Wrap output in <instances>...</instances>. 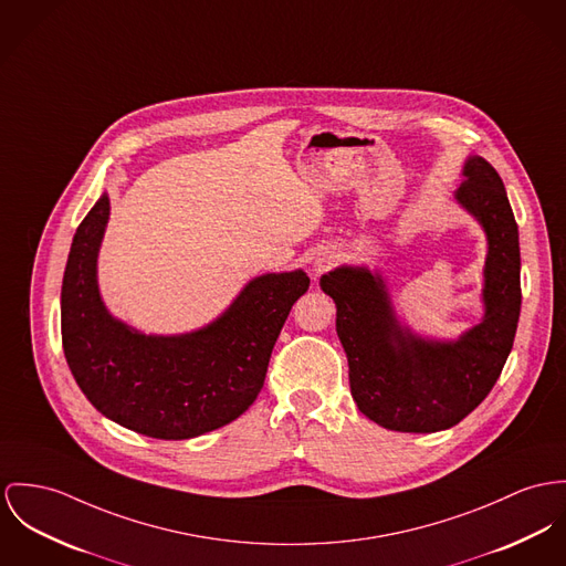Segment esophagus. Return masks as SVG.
Wrapping results in <instances>:
<instances>
[{
	"label": "esophagus",
	"instance_id": "34e87169",
	"mask_svg": "<svg viewBox=\"0 0 566 566\" xmlns=\"http://www.w3.org/2000/svg\"><path fill=\"white\" fill-rule=\"evenodd\" d=\"M332 262H334V254H318V256L314 259V262H312L314 273H323V271H327Z\"/></svg>",
	"mask_w": 566,
	"mask_h": 566
}]
</instances>
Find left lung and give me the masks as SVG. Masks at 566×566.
I'll list each match as a JSON object with an SVG mask.
<instances>
[{"label": "left lung", "instance_id": "obj_1", "mask_svg": "<svg viewBox=\"0 0 566 566\" xmlns=\"http://www.w3.org/2000/svg\"><path fill=\"white\" fill-rule=\"evenodd\" d=\"M454 200L486 234L482 321L457 340L418 336L402 325L379 271L343 264L321 277L336 304L357 409L384 429L436 433L459 424L495 386L522 310L520 230L500 175L468 157Z\"/></svg>", "mask_w": 566, "mask_h": 566}]
</instances>
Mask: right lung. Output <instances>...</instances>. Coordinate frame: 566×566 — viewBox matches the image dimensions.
<instances>
[{
	"mask_svg": "<svg viewBox=\"0 0 566 566\" xmlns=\"http://www.w3.org/2000/svg\"><path fill=\"white\" fill-rule=\"evenodd\" d=\"M109 219L103 193L80 223L62 280V347L87 400L116 424L189 439L237 420L259 396L280 329L310 286L302 269L250 280L209 325L146 336L109 314L96 261Z\"/></svg>",
	"mask_w": 566,
	"mask_h": 566,
	"instance_id": "right-lung-1",
	"label": "right lung"
}]
</instances>
